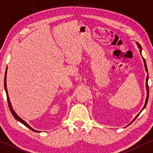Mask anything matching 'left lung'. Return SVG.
I'll list each match as a JSON object with an SVG mask.
<instances>
[{
    "mask_svg": "<svg viewBox=\"0 0 153 153\" xmlns=\"http://www.w3.org/2000/svg\"><path fill=\"white\" fill-rule=\"evenodd\" d=\"M137 45H138V48H139V50H140V55H141V50H142V48H141V46L137 42ZM142 56V55H141ZM142 57H143V56H142ZM143 62H144V64H145V68H146V71H147V73H148V68H147V65H146V60H145V59H144L143 57ZM148 75H147V78H146V89H147V97H146V103H145V105H144V106H143V109H142V111H143V110L145 108H146V105H147V103H148V97H149V87H148ZM140 114V113H139ZM139 114H138L136 116V117L134 118V120H135L136 119V118L138 117V116L139 115ZM133 120V121H134ZM132 121V122H133ZM131 122V123H132ZM130 123V124H131ZM129 124V125H130Z\"/></svg>",
    "mask_w": 153,
    "mask_h": 153,
    "instance_id": "left-lung-1",
    "label": "left lung"
}]
</instances>
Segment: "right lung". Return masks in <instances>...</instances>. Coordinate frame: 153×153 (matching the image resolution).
Wrapping results in <instances>:
<instances>
[{
    "mask_svg": "<svg viewBox=\"0 0 153 153\" xmlns=\"http://www.w3.org/2000/svg\"><path fill=\"white\" fill-rule=\"evenodd\" d=\"M6 73H7V69H6V71H5V78H4V87H5V92H6V94H7V102H8V105H9V108L10 110V111H11L12 114H13V115L14 116V117L17 120H18L20 123L23 124L26 126V127H27L28 128H29L30 130H32V131H36V132H40V131H36V130L33 129V128H31L30 127L29 125H28L27 123H26L25 121L24 120H22L21 117H19V116L17 115V113H15V111H14L13 107H12V105H11V103H10V99H9V97H8V93H7V84H6Z\"/></svg>",
    "mask_w": 153,
    "mask_h": 153,
    "instance_id": "1",
    "label": "right lung"
}]
</instances>
